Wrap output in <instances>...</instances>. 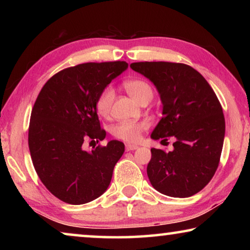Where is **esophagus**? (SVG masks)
Returning a JSON list of instances; mask_svg holds the SVG:
<instances>
[{
    "label": "esophagus",
    "instance_id": "obj_1",
    "mask_svg": "<svg viewBox=\"0 0 250 250\" xmlns=\"http://www.w3.org/2000/svg\"><path fill=\"white\" fill-rule=\"evenodd\" d=\"M138 146H134V145H125V150L126 151H134L138 149Z\"/></svg>",
    "mask_w": 250,
    "mask_h": 250
}]
</instances>
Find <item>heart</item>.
I'll return each instance as SVG.
<instances>
[{"mask_svg":"<svg viewBox=\"0 0 250 250\" xmlns=\"http://www.w3.org/2000/svg\"><path fill=\"white\" fill-rule=\"evenodd\" d=\"M124 87L126 92L139 104L147 98L152 99V96H153L151 86L143 79L125 80ZM113 98H115V92L111 87H105L100 91L95 104L99 116L104 118L109 116ZM146 129L147 124L146 121H122L112 126L111 134L119 140L133 143L141 138L142 132Z\"/></svg>","mask_w":250,"mask_h":250,"instance_id":"b5f03b06","label":"heart"}]
</instances>
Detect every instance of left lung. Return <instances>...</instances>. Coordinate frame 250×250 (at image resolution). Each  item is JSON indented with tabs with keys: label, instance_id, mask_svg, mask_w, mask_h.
<instances>
[{
	"label": "left lung",
	"instance_id": "left-lung-1",
	"mask_svg": "<svg viewBox=\"0 0 250 250\" xmlns=\"http://www.w3.org/2000/svg\"><path fill=\"white\" fill-rule=\"evenodd\" d=\"M158 89L163 117L151 138L167 141L174 150L151 149L146 173L153 188L164 195L188 197L208 184L221 159L225 118L221 103L206 79L193 67L168 62L130 65Z\"/></svg>",
	"mask_w": 250,
	"mask_h": 250
}]
</instances>
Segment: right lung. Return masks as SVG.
Masks as SVG:
<instances>
[{
  "instance_id": "1",
  "label": "right lung",
  "mask_w": 250,
  "mask_h": 250,
  "mask_svg": "<svg viewBox=\"0 0 250 250\" xmlns=\"http://www.w3.org/2000/svg\"><path fill=\"white\" fill-rule=\"evenodd\" d=\"M126 68L120 61L68 67L49 78L37 96L28 128L29 152L42 183L62 202L84 204L108 188L125 145L112 140L91 152L83 145L105 138L96 99Z\"/></svg>"
}]
</instances>
